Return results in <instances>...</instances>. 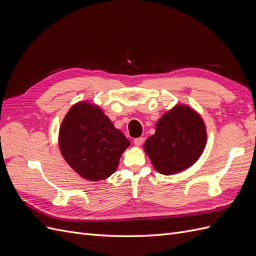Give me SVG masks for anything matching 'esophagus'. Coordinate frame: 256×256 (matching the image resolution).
I'll return each instance as SVG.
<instances>
[{
    "mask_svg": "<svg viewBox=\"0 0 256 256\" xmlns=\"http://www.w3.org/2000/svg\"><path fill=\"white\" fill-rule=\"evenodd\" d=\"M134 142L136 146H141L142 143L144 142V138H141V136L140 138H136Z\"/></svg>",
    "mask_w": 256,
    "mask_h": 256,
    "instance_id": "esophagus-1",
    "label": "esophagus"
}]
</instances>
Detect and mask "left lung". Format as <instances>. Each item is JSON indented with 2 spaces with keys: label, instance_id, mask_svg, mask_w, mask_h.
Masks as SVG:
<instances>
[{
  "label": "left lung",
  "instance_id": "obj_1",
  "mask_svg": "<svg viewBox=\"0 0 256 256\" xmlns=\"http://www.w3.org/2000/svg\"><path fill=\"white\" fill-rule=\"evenodd\" d=\"M206 140L202 118L187 106H176L158 120L156 134L147 138L144 150L159 173L172 175L194 164Z\"/></svg>",
  "mask_w": 256,
  "mask_h": 256
}]
</instances>
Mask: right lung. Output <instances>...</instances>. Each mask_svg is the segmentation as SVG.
I'll return each mask as SVG.
<instances>
[{
    "label": "right lung",
    "instance_id": "right-lung-1",
    "mask_svg": "<svg viewBox=\"0 0 256 256\" xmlns=\"http://www.w3.org/2000/svg\"><path fill=\"white\" fill-rule=\"evenodd\" d=\"M58 145L64 159L76 173L97 182L116 171L130 142L99 106L80 102L70 108L62 122Z\"/></svg>",
    "mask_w": 256,
    "mask_h": 256
}]
</instances>
